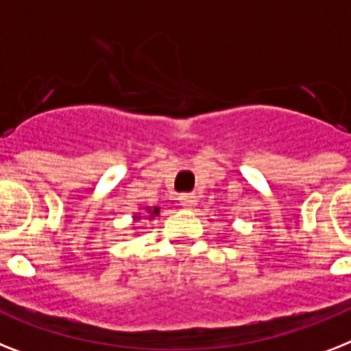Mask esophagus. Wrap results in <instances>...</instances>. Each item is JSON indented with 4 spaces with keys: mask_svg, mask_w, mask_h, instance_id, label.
<instances>
[{
    "mask_svg": "<svg viewBox=\"0 0 351 351\" xmlns=\"http://www.w3.org/2000/svg\"><path fill=\"white\" fill-rule=\"evenodd\" d=\"M179 202L184 208H193L197 204V197L193 193H182V195H179Z\"/></svg>",
    "mask_w": 351,
    "mask_h": 351,
    "instance_id": "esophagus-1",
    "label": "esophagus"
}]
</instances>
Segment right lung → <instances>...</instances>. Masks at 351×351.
<instances>
[{"label":"right lung","mask_w":351,"mask_h":351,"mask_svg":"<svg viewBox=\"0 0 351 351\" xmlns=\"http://www.w3.org/2000/svg\"><path fill=\"white\" fill-rule=\"evenodd\" d=\"M147 211H149L150 219H152V217L158 215V213H159V208L158 206H156V208H147ZM134 219H140V217H134Z\"/></svg>","instance_id":"1"}]
</instances>
